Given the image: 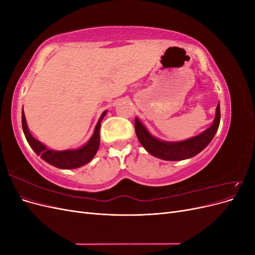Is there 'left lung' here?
I'll use <instances>...</instances> for the list:
<instances>
[{"label": "left lung", "mask_w": 255, "mask_h": 255, "mask_svg": "<svg viewBox=\"0 0 255 255\" xmlns=\"http://www.w3.org/2000/svg\"><path fill=\"white\" fill-rule=\"evenodd\" d=\"M220 123V105L216 107V116L213 125L203 133L182 141H164L152 136L145 127L135 119V132L138 140L151 155L164 160H183L197 155L205 149L217 133Z\"/></svg>", "instance_id": "1"}]
</instances>
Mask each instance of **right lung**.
<instances>
[{
  "label": "right lung",
  "instance_id": "right-lung-1",
  "mask_svg": "<svg viewBox=\"0 0 255 255\" xmlns=\"http://www.w3.org/2000/svg\"><path fill=\"white\" fill-rule=\"evenodd\" d=\"M106 113L107 111L103 112L101 117H100L96 126L95 132L90 137V139L83 146H81V148L75 150L54 151L47 148V146L41 143L39 140L35 139L33 135L30 134L28 130L24 112H22V128L30 148H32L36 152L37 155H39L43 160L47 161L50 165L60 169H75L86 165L95 157L100 146V128H101V122Z\"/></svg>",
  "mask_w": 255,
  "mask_h": 255
}]
</instances>
